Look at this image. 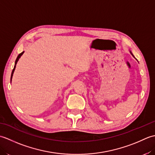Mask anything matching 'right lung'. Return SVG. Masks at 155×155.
I'll return each instance as SVG.
<instances>
[{
  "mask_svg": "<svg viewBox=\"0 0 155 155\" xmlns=\"http://www.w3.org/2000/svg\"><path fill=\"white\" fill-rule=\"evenodd\" d=\"M24 53V52H21V53H20L18 55V57H17V58H16V61H15V67H14V68H13V70H12V73H11V80H12V75H13V73H14V71H15V67H16V63H17V62H18V59L20 58V57H21V56L22 55V54Z\"/></svg>",
  "mask_w": 155,
  "mask_h": 155,
  "instance_id": "obj_1",
  "label": "right lung"
}]
</instances>
